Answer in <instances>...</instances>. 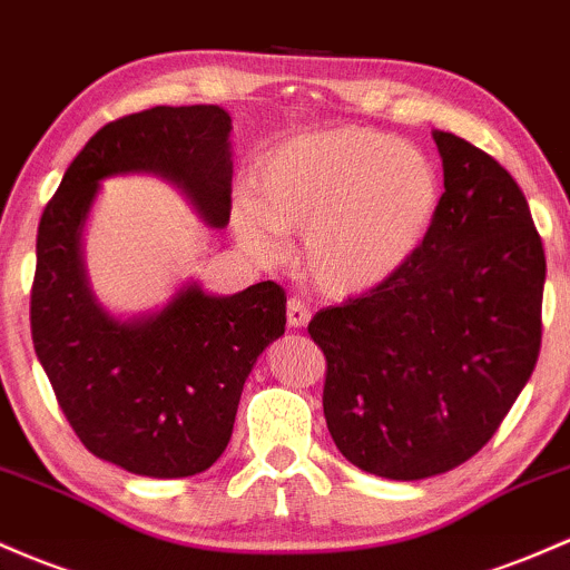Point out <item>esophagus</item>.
Here are the masks:
<instances>
[{"label": "esophagus", "mask_w": 570, "mask_h": 570, "mask_svg": "<svg viewBox=\"0 0 570 570\" xmlns=\"http://www.w3.org/2000/svg\"><path fill=\"white\" fill-rule=\"evenodd\" d=\"M286 322H289V327H295V330L305 327V324L311 322V311H308V305H305L303 299L292 297L289 303H286Z\"/></svg>", "instance_id": "obj_1"}]
</instances>
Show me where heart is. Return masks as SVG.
<instances>
[{
	"instance_id": "obj_1",
	"label": "heart",
	"mask_w": 570,
	"mask_h": 570,
	"mask_svg": "<svg viewBox=\"0 0 570 570\" xmlns=\"http://www.w3.org/2000/svg\"><path fill=\"white\" fill-rule=\"evenodd\" d=\"M259 208L243 203L235 227L262 259L278 235L303 237L299 267L316 292L365 297L395 281L422 252L438 208L433 161L397 137L362 127L299 135L256 167Z\"/></svg>"
}]
</instances>
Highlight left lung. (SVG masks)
I'll list each match as a JSON object with an SVG mask.
<instances>
[{
  "label": "left lung",
  "instance_id": "left-lung-1",
  "mask_svg": "<svg viewBox=\"0 0 570 570\" xmlns=\"http://www.w3.org/2000/svg\"><path fill=\"white\" fill-rule=\"evenodd\" d=\"M443 191L422 252L381 289L330 305L308 333L327 356L324 419L341 454L416 481L471 460L541 348V237L517 180L435 129Z\"/></svg>",
  "mask_w": 570,
  "mask_h": 570
}]
</instances>
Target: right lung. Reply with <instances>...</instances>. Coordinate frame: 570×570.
<instances>
[{"mask_svg": "<svg viewBox=\"0 0 570 570\" xmlns=\"http://www.w3.org/2000/svg\"><path fill=\"white\" fill-rule=\"evenodd\" d=\"M229 132L233 118L218 105L118 118L75 156L37 229V360L83 446L137 476H194L222 458L248 373L284 335L286 295L273 281L237 295L186 281L161 308L116 316L89 284L83 229L112 175H156L210 229H224L233 208Z\"/></svg>", "mask_w": 570, "mask_h": 570, "instance_id": "obj_1", "label": "right lung"}]
</instances>
